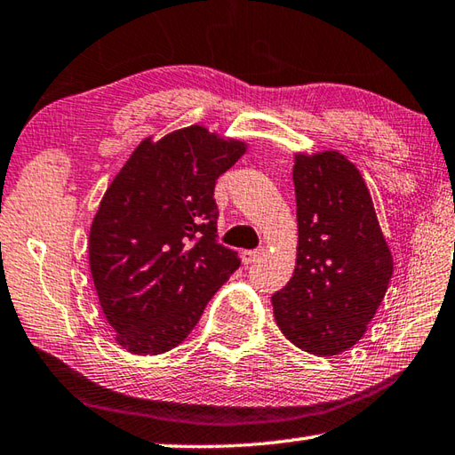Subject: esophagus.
Listing matches in <instances>:
<instances>
[{
	"mask_svg": "<svg viewBox=\"0 0 455 455\" xmlns=\"http://www.w3.org/2000/svg\"><path fill=\"white\" fill-rule=\"evenodd\" d=\"M261 257H263V250H245V251H242V261H243L245 265L259 261Z\"/></svg>",
	"mask_w": 455,
	"mask_h": 455,
	"instance_id": "34e87169",
	"label": "esophagus"
}]
</instances>
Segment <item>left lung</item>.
Instances as JSON below:
<instances>
[{
	"label": "left lung",
	"mask_w": 455,
	"mask_h": 455,
	"mask_svg": "<svg viewBox=\"0 0 455 455\" xmlns=\"http://www.w3.org/2000/svg\"><path fill=\"white\" fill-rule=\"evenodd\" d=\"M297 265L273 293L277 327L305 353L332 356L355 347L380 307L392 255L364 180L339 152L297 154Z\"/></svg>",
	"instance_id": "left-lung-1"
}]
</instances>
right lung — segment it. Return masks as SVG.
Masks as SVG:
<instances>
[{
	"label": "right lung",
	"mask_w": 455,
	"mask_h": 455,
	"mask_svg": "<svg viewBox=\"0 0 455 455\" xmlns=\"http://www.w3.org/2000/svg\"><path fill=\"white\" fill-rule=\"evenodd\" d=\"M245 152L204 126L142 140L102 198L89 235L91 275L118 345L178 347L239 267L218 243L216 180Z\"/></svg>",
	"instance_id": "obj_1"
}]
</instances>
